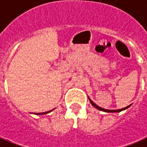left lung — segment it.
I'll return each instance as SVG.
<instances>
[{
	"mask_svg": "<svg viewBox=\"0 0 147 147\" xmlns=\"http://www.w3.org/2000/svg\"><path fill=\"white\" fill-rule=\"evenodd\" d=\"M90 99V98H89ZM90 103L92 104L93 106H94L95 108H97L98 109H99V110H102V111H104V112H107V113H117V112H121V111L124 110V109H127L128 107H129L130 105H128V106H127V107H125V108H123V109H117V110H109V109H105L103 108H101V107H99L98 105H97L95 104V103H94V102L90 99Z\"/></svg>",
	"mask_w": 147,
	"mask_h": 147,
	"instance_id": "obj_1",
	"label": "left lung"
}]
</instances>
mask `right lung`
<instances>
[{"mask_svg": "<svg viewBox=\"0 0 147 147\" xmlns=\"http://www.w3.org/2000/svg\"><path fill=\"white\" fill-rule=\"evenodd\" d=\"M49 112H50V111H49ZM45 113H41V114H45Z\"/></svg>", "mask_w": 147, "mask_h": 147, "instance_id": "1", "label": "right lung"}]
</instances>
